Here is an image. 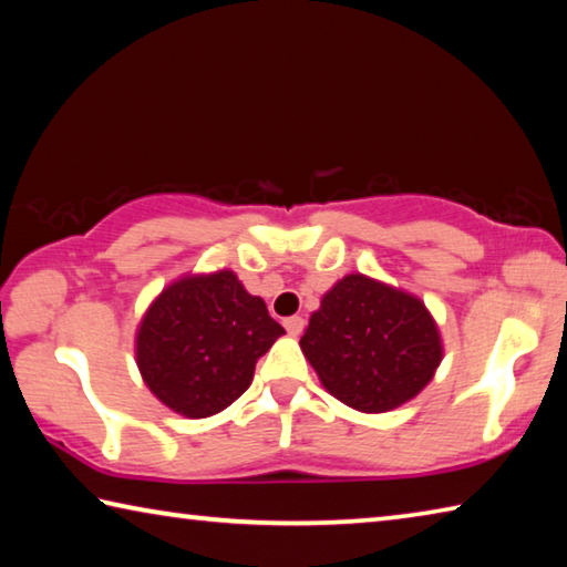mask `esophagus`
I'll return each instance as SVG.
<instances>
[{
  "instance_id": "1",
  "label": "esophagus",
  "mask_w": 567,
  "mask_h": 567,
  "mask_svg": "<svg viewBox=\"0 0 567 567\" xmlns=\"http://www.w3.org/2000/svg\"><path fill=\"white\" fill-rule=\"evenodd\" d=\"M282 324H285V330L292 334V338H297V334H300L302 328H305V320L297 318V315H295V318H287Z\"/></svg>"
}]
</instances>
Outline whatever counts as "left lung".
<instances>
[{
    "instance_id": "1",
    "label": "left lung",
    "mask_w": 567,
    "mask_h": 567,
    "mask_svg": "<svg viewBox=\"0 0 567 567\" xmlns=\"http://www.w3.org/2000/svg\"><path fill=\"white\" fill-rule=\"evenodd\" d=\"M330 395L360 412H388L433 380L443 344L417 297L348 275L322 297L300 340Z\"/></svg>"
}]
</instances>
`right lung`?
<instances>
[{
    "instance_id": "right-lung-1",
    "label": "right lung",
    "mask_w": 567,
    "mask_h": 567,
    "mask_svg": "<svg viewBox=\"0 0 567 567\" xmlns=\"http://www.w3.org/2000/svg\"><path fill=\"white\" fill-rule=\"evenodd\" d=\"M285 330L235 272L182 277L150 305L137 332L147 388L185 417H209L243 395Z\"/></svg>"
}]
</instances>
